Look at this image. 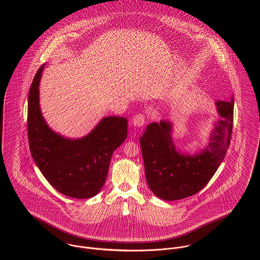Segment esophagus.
I'll list each match as a JSON object with an SVG mask.
<instances>
[{
    "mask_svg": "<svg viewBox=\"0 0 260 260\" xmlns=\"http://www.w3.org/2000/svg\"><path fill=\"white\" fill-rule=\"evenodd\" d=\"M145 124V117L143 114H137L133 118V125L136 127H142Z\"/></svg>",
    "mask_w": 260,
    "mask_h": 260,
    "instance_id": "esophagus-1",
    "label": "esophagus"
}]
</instances>
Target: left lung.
Instances as JSON below:
<instances>
[{
    "mask_svg": "<svg viewBox=\"0 0 260 260\" xmlns=\"http://www.w3.org/2000/svg\"><path fill=\"white\" fill-rule=\"evenodd\" d=\"M221 119L206 147L196 154L178 151L171 136L172 123L161 120L146 127L140 138L145 175L151 191L167 201L179 200L199 192L212 178L230 144L234 100L215 102Z\"/></svg>",
    "mask_w": 260,
    "mask_h": 260,
    "instance_id": "obj_1",
    "label": "left lung"
}]
</instances>
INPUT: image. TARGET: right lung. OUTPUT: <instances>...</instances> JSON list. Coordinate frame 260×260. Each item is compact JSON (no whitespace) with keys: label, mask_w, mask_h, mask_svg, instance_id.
<instances>
[{"label":"right lung","mask_w":260,"mask_h":260,"mask_svg":"<svg viewBox=\"0 0 260 260\" xmlns=\"http://www.w3.org/2000/svg\"><path fill=\"white\" fill-rule=\"evenodd\" d=\"M45 64L35 75L28 98V139L38 168L60 193L78 199L95 196L107 178L112 154L127 137L124 117L103 118L86 136L66 138L53 131L40 108L39 86Z\"/></svg>","instance_id":"obj_1"}]
</instances>
